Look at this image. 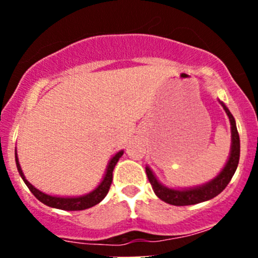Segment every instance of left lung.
<instances>
[{
    "label": "left lung",
    "mask_w": 258,
    "mask_h": 258,
    "mask_svg": "<svg viewBox=\"0 0 258 258\" xmlns=\"http://www.w3.org/2000/svg\"><path fill=\"white\" fill-rule=\"evenodd\" d=\"M221 105L225 108L226 113H227L228 118L231 122V132H232V146H231V155L228 158L227 163H226L225 168L221 171L220 175L215 179L209 182L207 184L197 188L191 189H171L167 187L162 186L160 182L156 179L153 176L152 171L148 167H146V173H147L148 181H150L151 186H152L153 191L157 195L158 199L162 201L167 202V204L173 205V206H188V205H196L200 202L209 201L213 199L217 195H220L223 189L226 188L228 183H230L231 178L235 175L236 170H237L238 161H240V136H238L237 127H236L235 118H233L232 113L228 111V108L221 102Z\"/></svg>",
    "instance_id": "8db88e82"
}]
</instances>
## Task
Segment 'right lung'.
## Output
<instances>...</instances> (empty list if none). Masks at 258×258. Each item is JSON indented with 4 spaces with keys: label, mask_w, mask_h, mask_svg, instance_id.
<instances>
[{
    "label": "right lung",
    "mask_w": 258,
    "mask_h": 258,
    "mask_svg": "<svg viewBox=\"0 0 258 258\" xmlns=\"http://www.w3.org/2000/svg\"><path fill=\"white\" fill-rule=\"evenodd\" d=\"M123 155V151H119V152L116 153V156L110 161L107 167V172H106L105 178L103 181L101 182L100 186L95 189L91 194L86 195V196H81V197H72V199H66V197H53V196H48V195L43 194V192L38 191L37 188L32 186L27 179L25 178L23 176L22 170H21V166L18 163V158H17V153H16V165H17V170L20 172L21 177H22L23 181H25L26 186L30 188V191L32 192L33 196L41 201L42 204L47 205L49 207H54V209H59V210H64V211H81V210H86L90 209V207L95 206V205L100 204L103 199L106 197V195L108 194L110 191L111 183H112V178H113V168L116 166V163L118 162L119 157Z\"/></svg>",
    "instance_id": "1"
}]
</instances>
